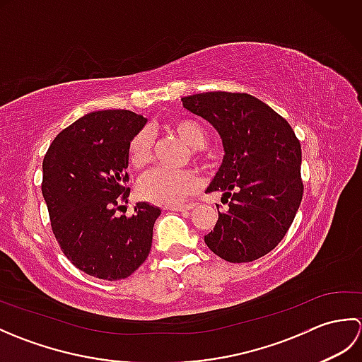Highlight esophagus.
<instances>
[{"mask_svg": "<svg viewBox=\"0 0 362 362\" xmlns=\"http://www.w3.org/2000/svg\"><path fill=\"white\" fill-rule=\"evenodd\" d=\"M194 205L193 204H188V205H174V206H168L166 210H171V211H189L193 210Z\"/></svg>", "mask_w": 362, "mask_h": 362, "instance_id": "34e87169", "label": "esophagus"}]
</instances>
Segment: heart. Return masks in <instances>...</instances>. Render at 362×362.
I'll return each instance as SVG.
<instances>
[{"instance_id":"b5f03b06","label":"heart","mask_w":362,"mask_h":362,"mask_svg":"<svg viewBox=\"0 0 362 362\" xmlns=\"http://www.w3.org/2000/svg\"><path fill=\"white\" fill-rule=\"evenodd\" d=\"M168 129L180 140L188 144L189 148H202L206 143L205 129L197 121L191 118L174 119L168 124ZM152 152V135L148 129H141L130 138L127 144V157L129 161L135 168L143 166L151 158ZM194 157L197 160L205 158V153L199 149L194 151ZM199 187V179L194 171L183 169V171H168V169L156 168L146 173L138 180L136 191L143 201L171 206L180 204Z\"/></svg>"}]
</instances>
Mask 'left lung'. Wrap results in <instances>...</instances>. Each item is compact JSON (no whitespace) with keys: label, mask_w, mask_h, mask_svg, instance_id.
<instances>
[{"label":"left lung","mask_w":362,"mask_h":362,"mask_svg":"<svg viewBox=\"0 0 362 362\" xmlns=\"http://www.w3.org/2000/svg\"><path fill=\"white\" fill-rule=\"evenodd\" d=\"M182 101L211 122L226 152L206 193L221 191L228 209L205 244L228 263L264 257L286 235L302 202L298 138L286 119L247 93L206 91Z\"/></svg>","instance_id":"left-lung-1"}]
</instances>
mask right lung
Masks as SVG:
<instances>
[{
	"mask_svg": "<svg viewBox=\"0 0 362 362\" xmlns=\"http://www.w3.org/2000/svg\"><path fill=\"white\" fill-rule=\"evenodd\" d=\"M144 124L130 110L91 112L54 138L43 158L52 233L64 255L96 279H127L151 252L160 209L140 202L130 218L115 216L130 193L127 144Z\"/></svg>",
	"mask_w": 362,
	"mask_h": 362,
	"instance_id": "obj_1",
	"label": "right lung"
}]
</instances>
